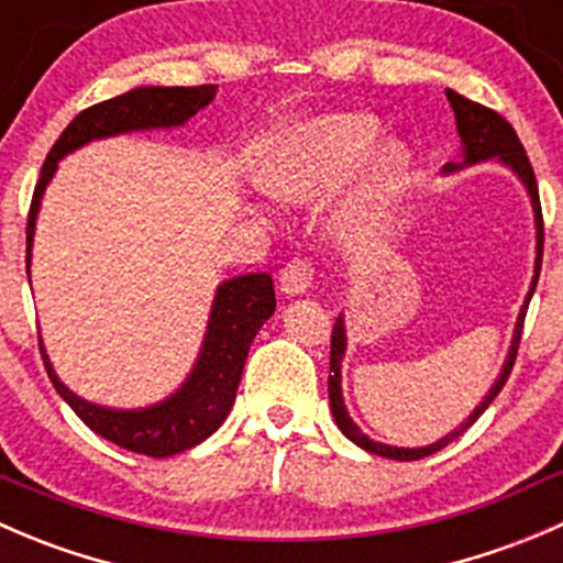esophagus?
<instances>
[{
  "label": "esophagus",
  "mask_w": 563,
  "mask_h": 563,
  "mask_svg": "<svg viewBox=\"0 0 563 563\" xmlns=\"http://www.w3.org/2000/svg\"><path fill=\"white\" fill-rule=\"evenodd\" d=\"M313 286V264L308 258H294L280 272V291L286 297H299Z\"/></svg>",
  "instance_id": "34e87169"
}]
</instances>
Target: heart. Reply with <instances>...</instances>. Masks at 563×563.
<instances>
[{"mask_svg":"<svg viewBox=\"0 0 563 563\" xmlns=\"http://www.w3.org/2000/svg\"><path fill=\"white\" fill-rule=\"evenodd\" d=\"M374 114H324L291 129L258 167V184L286 203H316L346 189L327 217V231L343 247H360L390 225L412 173V151L382 140Z\"/></svg>","mask_w":563,"mask_h":563,"instance_id":"1","label":"heart"}]
</instances>
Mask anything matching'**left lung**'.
Masks as SVG:
<instances>
[{"label": "left lung", "instance_id": "left-lung-1", "mask_svg": "<svg viewBox=\"0 0 563 563\" xmlns=\"http://www.w3.org/2000/svg\"><path fill=\"white\" fill-rule=\"evenodd\" d=\"M449 96L451 109H454V118H456V131H460V140H462V162L460 165H445V173H456L462 167H471L478 165V162H487V159H498L500 165L509 167L517 178L522 181V187L528 189L531 195V206H533V222H537V264H533V280H531V291H528L526 305L520 308V316H517V324H515V335H511V349H509V357H506L504 368H500V376L495 379V385L489 387V393L484 396V401L478 404L476 409L471 412V418L462 423L460 429L449 432L445 438H440L438 443L432 445H423V449H398V445H385V443H376L371 440L363 429L349 418V409L343 404V393H341V363H343V354H346V324H343V316H338L335 327H332V343H330V409H332V418H335L338 429L352 440L354 445H360L363 451L376 456H385V460H398V462H412V460H423V456H432L438 454L440 449L456 440L460 434H465L467 429L473 427L478 420V415L495 401L500 390H504L506 379H509L511 368H515V360H517V349H520V338H522V321H526L528 313V302L533 297V288L539 283V269H542V247H544V225H542V206H539V187H537V176H533V167L528 162L526 148H522L520 136L517 131L511 129V123L506 118H500L495 109L482 107V103L471 101V98L460 96L454 90H445Z\"/></svg>", "mask_w": 563, "mask_h": 563}]
</instances>
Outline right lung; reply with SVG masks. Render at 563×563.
Segmentation results:
<instances>
[{
	"mask_svg": "<svg viewBox=\"0 0 563 563\" xmlns=\"http://www.w3.org/2000/svg\"><path fill=\"white\" fill-rule=\"evenodd\" d=\"M214 96L217 85L134 87L123 96L109 98V101H101L76 114L65 125L54 148L48 151L41 181L32 195L30 220H26V277H30L37 209H41L43 192H46L63 156L92 143V140H103V136L184 125L200 109L209 107ZM272 313H275V283L266 272L239 275L222 283L217 288L214 305H211L203 349H200L192 374L165 401L143 409H112L85 401L59 382L52 363H48L43 341L37 343H41L43 365H46L54 390L65 398V404L85 420L92 432L125 451L165 460V456L195 449L222 427V420L228 418L233 398H236L239 382H242L250 343Z\"/></svg>",
	"mask_w": 563,
	"mask_h": 563,
	"instance_id": "add662e5",
	"label": "right lung"
}]
</instances>
